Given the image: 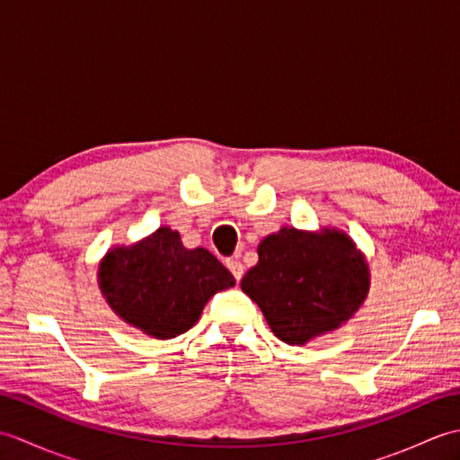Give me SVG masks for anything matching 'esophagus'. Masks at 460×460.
<instances>
[{
	"instance_id": "34e87169",
	"label": "esophagus",
	"mask_w": 460,
	"mask_h": 460,
	"mask_svg": "<svg viewBox=\"0 0 460 460\" xmlns=\"http://www.w3.org/2000/svg\"><path fill=\"white\" fill-rule=\"evenodd\" d=\"M227 269L231 270V275L235 277V280H241L243 279V265L237 261V259H229L227 261Z\"/></svg>"
}]
</instances>
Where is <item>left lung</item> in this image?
I'll return each instance as SVG.
<instances>
[{"label":"left lung","instance_id":"left-lung-1","mask_svg":"<svg viewBox=\"0 0 460 460\" xmlns=\"http://www.w3.org/2000/svg\"><path fill=\"white\" fill-rule=\"evenodd\" d=\"M259 262L241 280L275 336L287 344L336 330L369 288V270L354 241L340 231L320 235L292 227L259 243Z\"/></svg>","mask_w":460,"mask_h":460}]
</instances>
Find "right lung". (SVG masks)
Segmentation results:
<instances>
[{"mask_svg":"<svg viewBox=\"0 0 460 460\" xmlns=\"http://www.w3.org/2000/svg\"><path fill=\"white\" fill-rule=\"evenodd\" d=\"M99 285L122 320L168 340L188 332L215 292L235 279L208 249H185L178 231L160 227L138 245L112 249L101 262Z\"/></svg>","mask_w":460,"mask_h":460,"instance_id":"right-lung-1","label":"right lung"}]
</instances>
